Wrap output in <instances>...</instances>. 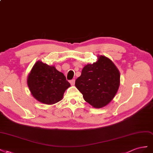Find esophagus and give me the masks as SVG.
Returning <instances> with one entry per match:
<instances>
[{
  "label": "esophagus",
  "instance_id": "34e87169",
  "mask_svg": "<svg viewBox=\"0 0 153 153\" xmlns=\"http://www.w3.org/2000/svg\"><path fill=\"white\" fill-rule=\"evenodd\" d=\"M70 82H71V84L72 86H74V85H75V79L71 80V81H70Z\"/></svg>",
  "mask_w": 153,
  "mask_h": 153
}]
</instances>
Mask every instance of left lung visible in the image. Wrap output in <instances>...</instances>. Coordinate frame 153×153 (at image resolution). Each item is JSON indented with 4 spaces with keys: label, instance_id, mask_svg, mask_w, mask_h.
<instances>
[{
    "label": "left lung",
    "instance_id": "obj_1",
    "mask_svg": "<svg viewBox=\"0 0 153 153\" xmlns=\"http://www.w3.org/2000/svg\"><path fill=\"white\" fill-rule=\"evenodd\" d=\"M120 74L112 61L99 55L97 61L87 64L75 82L85 101L91 106H106L115 97L120 86Z\"/></svg>",
    "mask_w": 153,
    "mask_h": 153
}]
</instances>
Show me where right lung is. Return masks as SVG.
<instances>
[{
	"instance_id": "add662e5",
	"label": "right lung",
	"mask_w": 153,
	"mask_h": 153,
	"mask_svg": "<svg viewBox=\"0 0 153 153\" xmlns=\"http://www.w3.org/2000/svg\"><path fill=\"white\" fill-rule=\"evenodd\" d=\"M27 83L33 97L45 104H54L63 99L65 90L71 86L64 74L54 65L38 61L27 76Z\"/></svg>"
}]
</instances>
